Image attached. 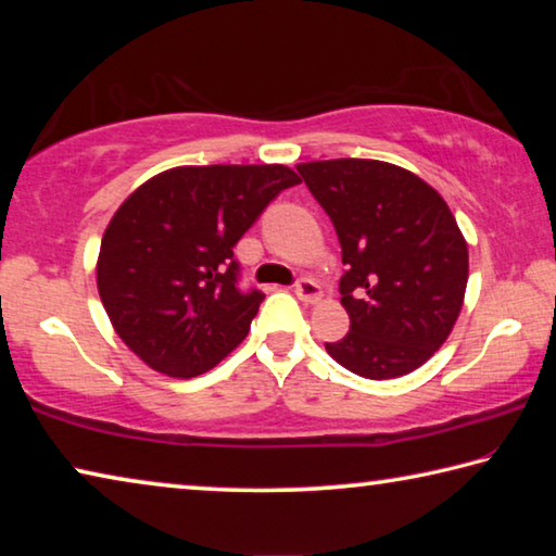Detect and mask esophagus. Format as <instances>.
<instances>
[{"instance_id": "obj_1", "label": "esophagus", "mask_w": 556, "mask_h": 556, "mask_svg": "<svg viewBox=\"0 0 556 556\" xmlns=\"http://www.w3.org/2000/svg\"><path fill=\"white\" fill-rule=\"evenodd\" d=\"M295 295L301 298L303 303H318L320 295H323V290H320L318 283H315L313 278H301L295 283Z\"/></svg>"}]
</instances>
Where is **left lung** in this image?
I'll return each mask as SVG.
<instances>
[{
	"label": "left lung",
	"mask_w": 556,
	"mask_h": 556,
	"mask_svg": "<svg viewBox=\"0 0 556 556\" xmlns=\"http://www.w3.org/2000/svg\"><path fill=\"white\" fill-rule=\"evenodd\" d=\"M298 174L343 249L350 332L326 343L330 357L367 380L417 370L447 340L467 288V243L445 199L386 161H307Z\"/></svg>",
	"instance_id": "8db88e82"
}]
</instances>
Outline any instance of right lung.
I'll return each mask as SVG.
<instances>
[{"mask_svg":"<svg viewBox=\"0 0 556 556\" xmlns=\"http://www.w3.org/2000/svg\"><path fill=\"white\" fill-rule=\"evenodd\" d=\"M295 170L178 166L141 184L101 238L97 286L116 336L168 378L208 372L249 336L261 290H238L233 245Z\"/></svg>","mask_w":556,"mask_h":556,"instance_id":"obj_1","label":"right lung"}]
</instances>
